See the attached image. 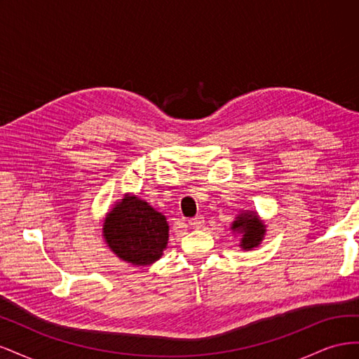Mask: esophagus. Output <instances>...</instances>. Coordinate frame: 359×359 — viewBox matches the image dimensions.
Listing matches in <instances>:
<instances>
[{"instance_id": "obj_1", "label": "esophagus", "mask_w": 359, "mask_h": 359, "mask_svg": "<svg viewBox=\"0 0 359 359\" xmlns=\"http://www.w3.org/2000/svg\"><path fill=\"white\" fill-rule=\"evenodd\" d=\"M203 217L202 215H196V217H193V219H190L189 220V224L193 227V229H201V227L203 226Z\"/></svg>"}]
</instances>
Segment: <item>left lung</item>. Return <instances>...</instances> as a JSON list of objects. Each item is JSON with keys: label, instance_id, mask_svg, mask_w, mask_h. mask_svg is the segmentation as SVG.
Here are the masks:
<instances>
[{"label": "left lung", "instance_id": "1", "mask_svg": "<svg viewBox=\"0 0 359 359\" xmlns=\"http://www.w3.org/2000/svg\"><path fill=\"white\" fill-rule=\"evenodd\" d=\"M232 231L243 233L241 247L245 250H252L257 247L262 241L265 235V226L259 220V217L255 214H241L236 217V220L232 224Z\"/></svg>", "mask_w": 359, "mask_h": 359}]
</instances>
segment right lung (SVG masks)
Returning a JSON list of instances; mask_svg holds the SVG:
<instances>
[{
	"label": "right lung",
	"instance_id": "obj_1",
	"mask_svg": "<svg viewBox=\"0 0 359 359\" xmlns=\"http://www.w3.org/2000/svg\"><path fill=\"white\" fill-rule=\"evenodd\" d=\"M103 236L112 252L128 264L145 266L161 257L169 238L166 217L139 198H124L107 214Z\"/></svg>",
	"mask_w": 359,
	"mask_h": 359
}]
</instances>
